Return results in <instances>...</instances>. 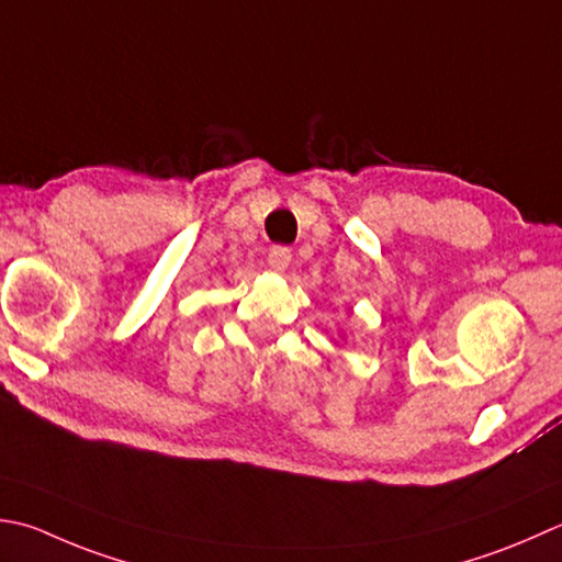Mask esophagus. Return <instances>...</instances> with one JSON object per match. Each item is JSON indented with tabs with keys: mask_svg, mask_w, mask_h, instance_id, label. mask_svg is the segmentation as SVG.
I'll use <instances>...</instances> for the list:
<instances>
[{
	"mask_svg": "<svg viewBox=\"0 0 562 562\" xmlns=\"http://www.w3.org/2000/svg\"><path fill=\"white\" fill-rule=\"evenodd\" d=\"M290 262H292V250H290V248H284V246L270 248V252H268V266H270L274 272H284V270H288Z\"/></svg>",
	"mask_w": 562,
	"mask_h": 562,
	"instance_id": "1",
	"label": "esophagus"
}]
</instances>
